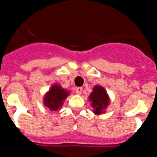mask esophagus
Wrapping results in <instances>:
<instances>
[{"label": "esophagus", "mask_w": 157, "mask_h": 157, "mask_svg": "<svg viewBox=\"0 0 157 157\" xmlns=\"http://www.w3.org/2000/svg\"><path fill=\"white\" fill-rule=\"evenodd\" d=\"M82 91V87H77V88L75 89V92L78 95H80Z\"/></svg>", "instance_id": "34e87169"}]
</instances>
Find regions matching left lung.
<instances>
[{"instance_id":"left-lung-1","label":"left lung","mask_w":157,"mask_h":157,"mask_svg":"<svg viewBox=\"0 0 157 157\" xmlns=\"http://www.w3.org/2000/svg\"><path fill=\"white\" fill-rule=\"evenodd\" d=\"M89 101L94 109L93 112L97 116L104 114L105 110L110 105V98L106 90L100 85H96L93 88V91L89 96Z\"/></svg>"}]
</instances>
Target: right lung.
<instances>
[{
    "instance_id": "add662e5",
    "label": "right lung",
    "mask_w": 157,
    "mask_h": 157,
    "mask_svg": "<svg viewBox=\"0 0 157 157\" xmlns=\"http://www.w3.org/2000/svg\"><path fill=\"white\" fill-rule=\"evenodd\" d=\"M70 95V90L62 88L61 86L55 83L45 93L43 98V105L52 112L59 110L63 106L66 98Z\"/></svg>"
}]
</instances>
